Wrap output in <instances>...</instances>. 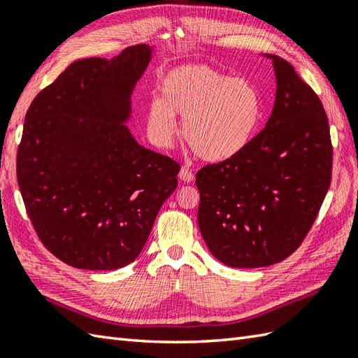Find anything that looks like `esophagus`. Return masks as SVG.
I'll return each instance as SVG.
<instances>
[{"label":"esophagus","instance_id":"34e87169","mask_svg":"<svg viewBox=\"0 0 358 358\" xmlns=\"http://www.w3.org/2000/svg\"><path fill=\"white\" fill-rule=\"evenodd\" d=\"M178 178L181 180V181H185V183H191V181H194V178H195V175H194V172L189 169V167H186V166H183L180 169V172H178Z\"/></svg>","mask_w":358,"mask_h":358}]
</instances>
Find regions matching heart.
Wrapping results in <instances>:
<instances>
[{
  "label": "heart",
  "mask_w": 358,
  "mask_h": 358,
  "mask_svg": "<svg viewBox=\"0 0 358 358\" xmlns=\"http://www.w3.org/2000/svg\"><path fill=\"white\" fill-rule=\"evenodd\" d=\"M159 100L148 106V131L159 146L171 144L177 121L194 154L206 162H224L252 141L263 115L258 89L246 78H234L214 67L187 64L159 81Z\"/></svg>",
  "instance_id": "b5f03b06"
}]
</instances>
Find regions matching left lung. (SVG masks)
Returning <instances> with one entry per match:
<instances>
[{"mask_svg":"<svg viewBox=\"0 0 358 358\" xmlns=\"http://www.w3.org/2000/svg\"><path fill=\"white\" fill-rule=\"evenodd\" d=\"M266 57L277 77L266 127L238 155L195 177L200 232L231 268H263L294 254L331 186L332 143L320 98L286 59Z\"/></svg>","mask_w":358,"mask_h":358,"instance_id":"obj_1","label":"left lung"}]
</instances>
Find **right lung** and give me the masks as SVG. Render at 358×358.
Masks as SVG:
<instances>
[{
	"label": "right lung",
	"instance_id": "add662e5",
	"mask_svg": "<svg viewBox=\"0 0 358 358\" xmlns=\"http://www.w3.org/2000/svg\"><path fill=\"white\" fill-rule=\"evenodd\" d=\"M149 59L146 44L110 62L80 59L27 109L17 152L20 192L44 248L73 268L132 263L178 185L180 164L140 146L123 124Z\"/></svg>",
	"mask_w": 358,
	"mask_h": 358
}]
</instances>
